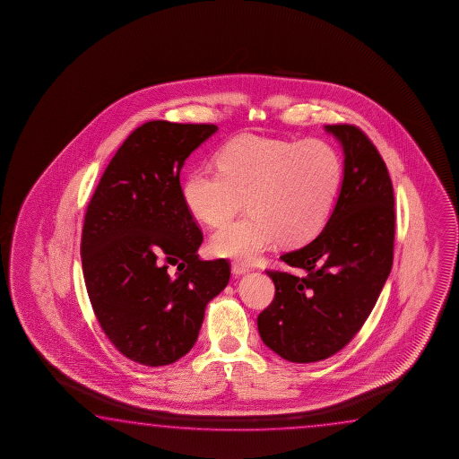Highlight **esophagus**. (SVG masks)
Instances as JSON below:
<instances>
[{
  "label": "esophagus",
  "mask_w": 459,
  "mask_h": 459,
  "mask_svg": "<svg viewBox=\"0 0 459 459\" xmlns=\"http://www.w3.org/2000/svg\"><path fill=\"white\" fill-rule=\"evenodd\" d=\"M231 272H233V274H236V276H241V274H246V273L250 272L249 266H246V264H233V266H231Z\"/></svg>",
  "instance_id": "esophagus-1"
}]
</instances>
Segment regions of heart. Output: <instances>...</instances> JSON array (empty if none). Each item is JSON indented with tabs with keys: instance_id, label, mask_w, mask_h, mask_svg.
<instances>
[{
	"instance_id": "heart-1",
	"label": "heart",
	"mask_w": 459,
	"mask_h": 459,
	"mask_svg": "<svg viewBox=\"0 0 459 459\" xmlns=\"http://www.w3.org/2000/svg\"><path fill=\"white\" fill-rule=\"evenodd\" d=\"M218 169L191 171L183 201L193 217L220 226L246 197L247 215L212 236L213 254L255 262L274 241L299 246L326 225L342 185V160L325 141L244 134L218 151Z\"/></svg>"
}]
</instances>
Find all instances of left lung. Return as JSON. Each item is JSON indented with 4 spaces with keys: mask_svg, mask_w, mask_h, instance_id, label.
Masks as SVG:
<instances>
[{
    "mask_svg": "<svg viewBox=\"0 0 459 459\" xmlns=\"http://www.w3.org/2000/svg\"><path fill=\"white\" fill-rule=\"evenodd\" d=\"M342 144L343 179L316 239L282 254L299 274L266 270L274 299L258 318L266 347L292 363L333 357L373 311L394 262L395 207L389 170L355 125H326Z\"/></svg>",
    "mask_w": 459,
    "mask_h": 459,
    "instance_id": "left-lung-1",
    "label": "left lung"
}]
</instances>
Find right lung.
<instances>
[{
  "label": "right lung",
  "instance_id": "obj_1",
  "mask_svg": "<svg viewBox=\"0 0 459 459\" xmlns=\"http://www.w3.org/2000/svg\"><path fill=\"white\" fill-rule=\"evenodd\" d=\"M217 130L167 120L141 125L86 207L80 254L90 302L110 342L140 365L185 357L207 303L230 281L228 260L197 255L204 234L179 185L185 160Z\"/></svg>",
  "mask_w": 459,
  "mask_h": 459
}]
</instances>
